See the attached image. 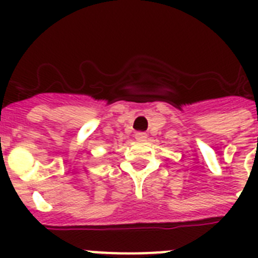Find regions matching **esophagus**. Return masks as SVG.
I'll return each mask as SVG.
<instances>
[{
	"label": "esophagus",
	"mask_w": 258,
	"mask_h": 258,
	"mask_svg": "<svg viewBox=\"0 0 258 258\" xmlns=\"http://www.w3.org/2000/svg\"><path fill=\"white\" fill-rule=\"evenodd\" d=\"M136 140L138 141V142H146L147 141V134L143 133V132H138V133H136Z\"/></svg>",
	"instance_id": "1"
}]
</instances>
